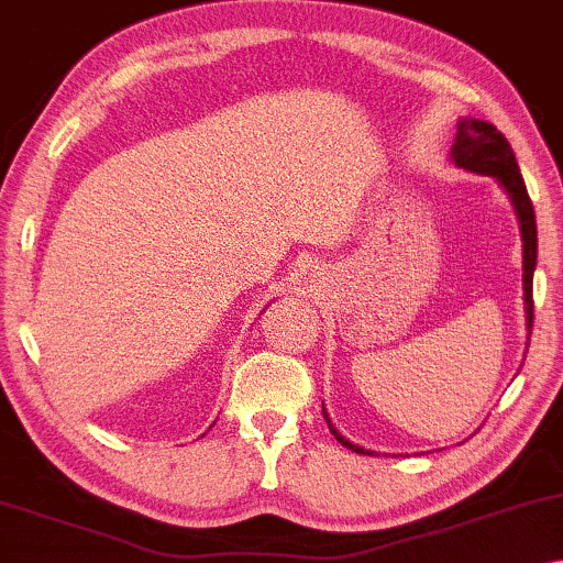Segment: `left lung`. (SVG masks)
Returning <instances> with one entry per match:
<instances>
[{
  "label": "left lung",
  "instance_id": "left-lung-1",
  "mask_svg": "<svg viewBox=\"0 0 563 563\" xmlns=\"http://www.w3.org/2000/svg\"><path fill=\"white\" fill-rule=\"evenodd\" d=\"M451 158L455 161L457 168L483 173V176H493L496 180H500V186L511 194L518 221H521L523 291H526L523 299H526V319H529V332H531V324H533V269H536V244H539V239H536L533 203L529 198V191H526L523 176H521V170H518V163H516L511 145H508L504 133L496 131L490 123L465 118L457 123V135H455V145L451 151ZM330 430L336 438V443H342L344 448H350V451H354V453L369 455V451H365V448H360V445H352L350 440L342 438L332 426H330Z\"/></svg>",
  "mask_w": 563,
  "mask_h": 563
}]
</instances>
